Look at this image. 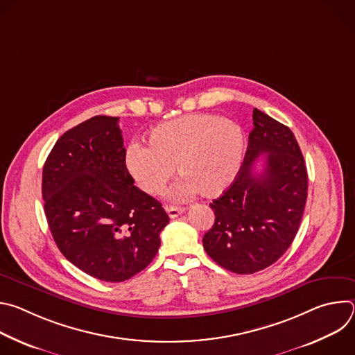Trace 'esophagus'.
Masks as SVG:
<instances>
[{
	"label": "esophagus",
	"mask_w": 355,
	"mask_h": 355,
	"mask_svg": "<svg viewBox=\"0 0 355 355\" xmlns=\"http://www.w3.org/2000/svg\"><path fill=\"white\" fill-rule=\"evenodd\" d=\"M166 211H167V214H168V216L171 218V219H174V218H177V216H180L181 214H184V208H181V207H166Z\"/></svg>",
	"instance_id": "esophagus-1"
}]
</instances>
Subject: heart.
Segmentation results:
<instances>
[{"mask_svg":"<svg viewBox=\"0 0 355 355\" xmlns=\"http://www.w3.org/2000/svg\"><path fill=\"white\" fill-rule=\"evenodd\" d=\"M244 147L239 123L214 114H192L151 129L147 146L130 143L125 166L148 195H160L166 189L175 167L182 180L173 189V198L184 199L196 192L215 198L234 181Z\"/></svg>","mask_w":355,"mask_h":355,"instance_id":"heart-1","label":"heart"}]
</instances>
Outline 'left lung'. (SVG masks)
Here are the masks:
<instances>
[{
	"label": "left lung",
	"instance_id": "8db88e82",
	"mask_svg": "<svg viewBox=\"0 0 355 355\" xmlns=\"http://www.w3.org/2000/svg\"><path fill=\"white\" fill-rule=\"evenodd\" d=\"M243 166L211 208L215 223L202 243L225 270L254 274L274 264L292 244L308 196V173L291 129L254 108ZM266 156L261 173L254 162Z\"/></svg>",
	"mask_w": 355,
	"mask_h": 355
}]
</instances>
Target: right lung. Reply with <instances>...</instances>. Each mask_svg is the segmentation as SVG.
Here are the masks:
<instances>
[{"label": "right lung", "mask_w": 355, "mask_h": 355, "mask_svg": "<svg viewBox=\"0 0 355 355\" xmlns=\"http://www.w3.org/2000/svg\"><path fill=\"white\" fill-rule=\"evenodd\" d=\"M118 121L98 115L67 130L42 174L44 214L62 254L107 282L153 261L170 222L160 202L133 185Z\"/></svg>", "instance_id": "right-lung-1"}]
</instances>
